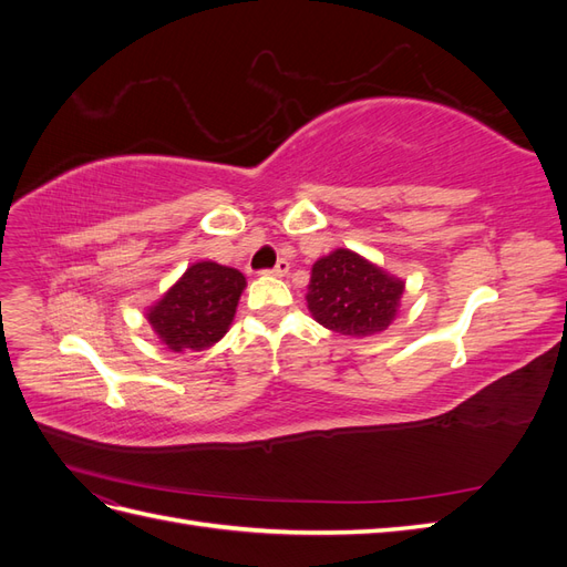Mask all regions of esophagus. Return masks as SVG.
<instances>
[{
    "label": "esophagus",
    "mask_w": 567,
    "mask_h": 567,
    "mask_svg": "<svg viewBox=\"0 0 567 567\" xmlns=\"http://www.w3.org/2000/svg\"><path fill=\"white\" fill-rule=\"evenodd\" d=\"M288 269H290L288 260H279L271 269H267V274H271V277H284V274H288Z\"/></svg>",
    "instance_id": "1"
}]
</instances>
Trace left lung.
<instances>
[{
  "label": "left lung",
  "instance_id": "8db88e82",
  "mask_svg": "<svg viewBox=\"0 0 567 567\" xmlns=\"http://www.w3.org/2000/svg\"><path fill=\"white\" fill-rule=\"evenodd\" d=\"M402 293L400 279L340 248L315 262L307 307L326 329L364 338L388 329L398 315Z\"/></svg>",
  "mask_w": 567,
  "mask_h": 567
}]
</instances>
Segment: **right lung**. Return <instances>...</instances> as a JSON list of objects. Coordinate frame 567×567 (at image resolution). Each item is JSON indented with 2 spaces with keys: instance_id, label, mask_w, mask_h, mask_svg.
I'll return each instance as SVG.
<instances>
[{
  "instance_id": "add662e5",
  "label": "right lung",
  "mask_w": 567,
  "mask_h": 567,
  "mask_svg": "<svg viewBox=\"0 0 567 567\" xmlns=\"http://www.w3.org/2000/svg\"><path fill=\"white\" fill-rule=\"evenodd\" d=\"M246 277L217 262H196L148 310L153 331L173 352L205 350L227 333Z\"/></svg>"
}]
</instances>
